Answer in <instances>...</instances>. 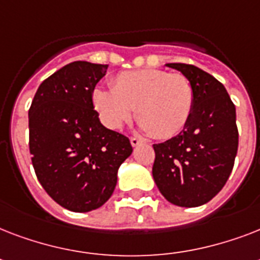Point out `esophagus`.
Here are the masks:
<instances>
[{
    "mask_svg": "<svg viewBox=\"0 0 260 260\" xmlns=\"http://www.w3.org/2000/svg\"><path fill=\"white\" fill-rule=\"evenodd\" d=\"M140 143H142V140H140V139L131 138V144H132V147H138Z\"/></svg>",
    "mask_w": 260,
    "mask_h": 260,
    "instance_id": "obj_1",
    "label": "esophagus"
}]
</instances>
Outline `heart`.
<instances>
[{
    "label": "heart",
    "mask_w": 260,
    "mask_h": 260,
    "mask_svg": "<svg viewBox=\"0 0 260 260\" xmlns=\"http://www.w3.org/2000/svg\"><path fill=\"white\" fill-rule=\"evenodd\" d=\"M91 101L102 124L109 129H120L135 112L142 132L169 139L189 121L194 90L185 75L143 69L120 73L112 81V89L95 87Z\"/></svg>",
    "instance_id": "obj_1"
}]
</instances>
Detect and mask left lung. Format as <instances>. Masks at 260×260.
<instances>
[{
    "instance_id": "obj_1",
    "label": "left lung",
    "mask_w": 260,
    "mask_h": 260,
    "mask_svg": "<svg viewBox=\"0 0 260 260\" xmlns=\"http://www.w3.org/2000/svg\"><path fill=\"white\" fill-rule=\"evenodd\" d=\"M166 66L191 82L194 104L183 129L154 144L152 177L167 201L196 208L224 187L234 169L239 144L236 108L224 85L201 69L185 63Z\"/></svg>"
}]
</instances>
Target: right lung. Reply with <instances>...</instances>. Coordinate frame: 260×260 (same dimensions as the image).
<instances>
[{"instance_id": "1", "label": "right lung", "mask_w": 260, "mask_h": 260, "mask_svg": "<svg viewBox=\"0 0 260 260\" xmlns=\"http://www.w3.org/2000/svg\"><path fill=\"white\" fill-rule=\"evenodd\" d=\"M106 64L69 63L43 81L29 113V151L39 182L71 212H90L113 194L132 154L129 139L102 125L91 93Z\"/></svg>"}]
</instances>
